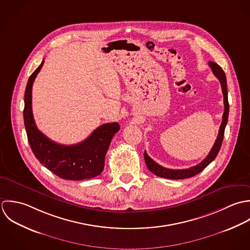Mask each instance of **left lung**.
<instances>
[{
	"mask_svg": "<svg viewBox=\"0 0 250 250\" xmlns=\"http://www.w3.org/2000/svg\"><path fill=\"white\" fill-rule=\"evenodd\" d=\"M208 65L214 74V76L219 80L221 84V89L223 93V102H224V113L222 116V123L219 127V132L217 135V138L211 148L207 157L201 161L199 164L196 166L190 167L188 169H181V170H174V169H168L165 167L160 166L157 164L155 161H153L150 156L147 154V152H144V158L146 165L148 169L150 170L151 173L154 175L161 177V178H166V179H172V180H182V179H187L193 177L197 174H199L201 171H203L217 155L218 151L220 150V147L222 145L223 141V136H224V130L225 126L228 121V115H229V103H228V91H227V81H226V75L223 71V69L213 62H208Z\"/></svg>",
	"mask_w": 250,
	"mask_h": 250,
	"instance_id": "obj_1",
	"label": "left lung"
}]
</instances>
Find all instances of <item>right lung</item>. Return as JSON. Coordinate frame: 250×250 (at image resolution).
I'll return each mask as SVG.
<instances>
[{"label": "right lung", "mask_w": 250, "mask_h": 250, "mask_svg": "<svg viewBox=\"0 0 250 250\" xmlns=\"http://www.w3.org/2000/svg\"><path fill=\"white\" fill-rule=\"evenodd\" d=\"M43 62L30 76L24 97V124L31 149L44 167L63 180L95 178L103 171L106 152L120 125L118 123L104 124L83 142L69 146L55 143L41 132L32 111V88Z\"/></svg>", "instance_id": "right-lung-1"}]
</instances>
